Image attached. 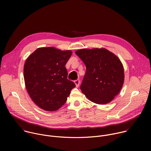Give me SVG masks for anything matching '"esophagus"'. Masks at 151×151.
<instances>
[{"mask_svg":"<svg viewBox=\"0 0 151 151\" xmlns=\"http://www.w3.org/2000/svg\"><path fill=\"white\" fill-rule=\"evenodd\" d=\"M74 82H75V85H76V87L78 88V87H79V84H80V81H79V79H77V80L75 81H74Z\"/></svg>","mask_w":151,"mask_h":151,"instance_id":"esophagus-1","label":"esophagus"}]
</instances>
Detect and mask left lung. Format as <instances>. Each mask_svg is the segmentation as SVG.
<instances>
[{"mask_svg": "<svg viewBox=\"0 0 151 151\" xmlns=\"http://www.w3.org/2000/svg\"><path fill=\"white\" fill-rule=\"evenodd\" d=\"M75 54L86 66L80 87L90 101L99 104L111 102L121 91L124 71L120 60L104 48L82 49Z\"/></svg>", "mask_w": 151, "mask_h": 151, "instance_id": "left-lung-1", "label": "left lung"}]
</instances>
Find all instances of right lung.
Here are the masks:
<instances>
[{
    "label": "right lung",
    "mask_w": 151,
    "mask_h": 151,
    "mask_svg": "<svg viewBox=\"0 0 151 151\" xmlns=\"http://www.w3.org/2000/svg\"><path fill=\"white\" fill-rule=\"evenodd\" d=\"M72 52L54 47L37 48L27 58L24 78L27 92L40 108L55 111L65 103L73 82L68 79L66 64Z\"/></svg>",
    "instance_id": "right-lung-1"
}]
</instances>
